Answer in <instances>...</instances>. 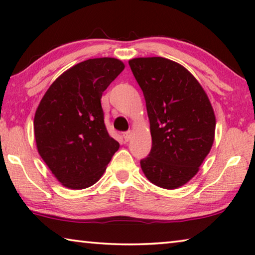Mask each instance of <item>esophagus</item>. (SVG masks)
Masks as SVG:
<instances>
[{"label":"esophagus","instance_id":"1","mask_svg":"<svg viewBox=\"0 0 255 255\" xmlns=\"http://www.w3.org/2000/svg\"><path fill=\"white\" fill-rule=\"evenodd\" d=\"M123 136H124L125 141H128L129 139H130V137H131V131L128 130V131H126V132H124Z\"/></svg>","mask_w":255,"mask_h":255}]
</instances>
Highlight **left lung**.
Here are the masks:
<instances>
[{
    "label": "left lung",
    "mask_w": 255,
    "mask_h": 255,
    "mask_svg": "<svg viewBox=\"0 0 255 255\" xmlns=\"http://www.w3.org/2000/svg\"><path fill=\"white\" fill-rule=\"evenodd\" d=\"M129 66L144 93L152 135V149L140 167L153 184L178 189L198 173L213 146L216 117L209 98L173 60L139 57Z\"/></svg>",
    "instance_id": "1"
}]
</instances>
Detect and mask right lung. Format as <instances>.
Returning a JSON list of instances; mask_svg holds the SVG:
<instances>
[{"label":"right lung","instance_id":"add662e5","mask_svg":"<svg viewBox=\"0 0 255 255\" xmlns=\"http://www.w3.org/2000/svg\"><path fill=\"white\" fill-rule=\"evenodd\" d=\"M124 68L117 58L84 60L59 75L42 97L33 120L37 149L64 187H91L118 150L107 131L101 98Z\"/></svg>","mask_w":255,"mask_h":255}]
</instances>
